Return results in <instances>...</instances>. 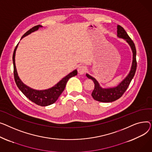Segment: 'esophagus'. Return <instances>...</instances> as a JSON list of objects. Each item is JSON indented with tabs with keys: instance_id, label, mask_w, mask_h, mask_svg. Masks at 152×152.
Returning <instances> with one entry per match:
<instances>
[{
	"instance_id": "34e87169",
	"label": "esophagus",
	"mask_w": 152,
	"mask_h": 152,
	"mask_svg": "<svg viewBox=\"0 0 152 152\" xmlns=\"http://www.w3.org/2000/svg\"><path fill=\"white\" fill-rule=\"evenodd\" d=\"M87 70V68L85 66H80L78 67V72L80 75H83Z\"/></svg>"
}]
</instances>
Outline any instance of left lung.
<instances>
[{"instance_id": "obj_1", "label": "left lung", "mask_w": 152, "mask_h": 152, "mask_svg": "<svg viewBox=\"0 0 152 152\" xmlns=\"http://www.w3.org/2000/svg\"><path fill=\"white\" fill-rule=\"evenodd\" d=\"M117 37L123 39L129 45L132 53V61L129 72L118 85L114 87L102 88L97 80L93 77L86 74V77L91 79L94 83V89L93 90L91 96L94 99L102 102H111L117 100L126 91L132 79L135 75L137 62H136V49L135 45L129 37L127 32L120 25L117 26Z\"/></svg>"}]
</instances>
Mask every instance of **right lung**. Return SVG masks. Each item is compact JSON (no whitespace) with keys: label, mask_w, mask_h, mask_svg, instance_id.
Masks as SVG:
<instances>
[{"label":"right lung","mask_w":152,"mask_h":152,"mask_svg":"<svg viewBox=\"0 0 152 152\" xmlns=\"http://www.w3.org/2000/svg\"><path fill=\"white\" fill-rule=\"evenodd\" d=\"M40 28H42V26L40 25L35 26L28 31H27L21 37V40L24 38V37L27 36L32 32L37 31ZM19 43H18L16 45L13 55V67H14V77L16 84L20 89V90L28 98V99L31 101L32 102H34L39 105L40 106H47L50 105L53 103H55L58 99V97L62 94L64 90L66 83L69 79L71 77H74L77 75V69L73 70L72 72L69 73L64 78H62L60 81L57 83L55 85L53 86L51 88L46 90H35L28 86L25 85L20 78L17 72V70L15 64V55H16V51L18 46Z\"/></svg>","instance_id":"obj_1"}]
</instances>
